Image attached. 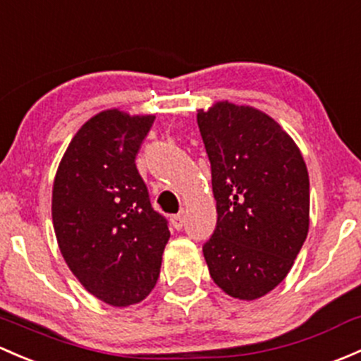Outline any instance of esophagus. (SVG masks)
Here are the masks:
<instances>
[{
    "instance_id": "esophagus-1",
    "label": "esophagus",
    "mask_w": 361,
    "mask_h": 361,
    "mask_svg": "<svg viewBox=\"0 0 361 361\" xmlns=\"http://www.w3.org/2000/svg\"><path fill=\"white\" fill-rule=\"evenodd\" d=\"M183 223H185L183 212H181V214H174L173 218H171V225H173V228H176V230L183 228Z\"/></svg>"
}]
</instances>
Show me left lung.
I'll use <instances>...</instances> for the list:
<instances>
[{
    "instance_id": "left-lung-1",
    "label": "left lung",
    "mask_w": 361,
    "mask_h": 361,
    "mask_svg": "<svg viewBox=\"0 0 361 361\" xmlns=\"http://www.w3.org/2000/svg\"><path fill=\"white\" fill-rule=\"evenodd\" d=\"M211 162L218 223L204 244L211 279L254 301L290 271L310 230V176L301 150L273 117L216 102L197 111Z\"/></svg>"
}]
</instances>
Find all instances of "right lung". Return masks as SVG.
I'll return each instance as SVG.
<instances>
[{
  "label": "right lung",
  "instance_id": "right-lung-1",
  "mask_svg": "<svg viewBox=\"0 0 361 361\" xmlns=\"http://www.w3.org/2000/svg\"><path fill=\"white\" fill-rule=\"evenodd\" d=\"M154 119L119 109L98 112L71 140L53 181L60 252L81 286L116 308L150 294L169 240L135 164Z\"/></svg>",
  "mask_w": 361,
  "mask_h": 361
}]
</instances>
